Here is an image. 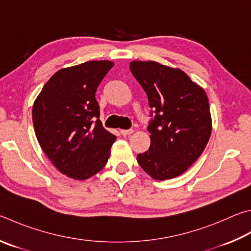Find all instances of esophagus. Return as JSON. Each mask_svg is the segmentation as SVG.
Masks as SVG:
<instances>
[{
  "label": "esophagus",
  "instance_id": "34e87169",
  "mask_svg": "<svg viewBox=\"0 0 251 251\" xmlns=\"http://www.w3.org/2000/svg\"><path fill=\"white\" fill-rule=\"evenodd\" d=\"M133 129H122L121 130V134L123 135V136H128V135H130L131 133H133Z\"/></svg>",
  "mask_w": 251,
  "mask_h": 251
}]
</instances>
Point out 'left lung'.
I'll use <instances>...</instances> for the list:
<instances>
[{"label":"left lung","mask_w":251,"mask_h":251,"mask_svg":"<svg viewBox=\"0 0 251 251\" xmlns=\"http://www.w3.org/2000/svg\"><path fill=\"white\" fill-rule=\"evenodd\" d=\"M129 68L147 93L153 116L147 128L150 147L137 161L153 179H172L198 160L211 137L206 93L176 68L156 61H131Z\"/></svg>","instance_id":"obj_1"}]
</instances>
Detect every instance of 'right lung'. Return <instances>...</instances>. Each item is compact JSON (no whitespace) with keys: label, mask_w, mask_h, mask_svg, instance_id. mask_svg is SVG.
Masks as SVG:
<instances>
[{"label":"right lung","mask_w":251,"mask_h":251,"mask_svg":"<svg viewBox=\"0 0 251 251\" xmlns=\"http://www.w3.org/2000/svg\"><path fill=\"white\" fill-rule=\"evenodd\" d=\"M114 63L88 61L57 71L33 106L40 147L53 166L75 180L105 167L116 136L104 128L95 92Z\"/></svg>","instance_id":"right-lung-1"}]
</instances>
